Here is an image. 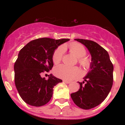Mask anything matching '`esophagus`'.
<instances>
[{
	"instance_id": "obj_1",
	"label": "esophagus",
	"mask_w": 125,
	"mask_h": 125,
	"mask_svg": "<svg viewBox=\"0 0 125 125\" xmlns=\"http://www.w3.org/2000/svg\"><path fill=\"white\" fill-rule=\"evenodd\" d=\"M63 82L64 83H67V84H69V83H71V82H70V81H66V80H63Z\"/></svg>"
}]
</instances>
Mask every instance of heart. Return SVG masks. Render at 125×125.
I'll use <instances>...</instances> for the list:
<instances>
[{"label": "heart", "instance_id": "heart-1", "mask_svg": "<svg viewBox=\"0 0 125 125\" xmlns=\"http://www.w3.org/2000/svg\"><path fill=\"white\" fill-rule=\"evenodd\" d=\"M70 51L75 56L79 58V63L84 68L88 69L91 63L90 58L84 56L86 50L83 45L77 42L71 43L69 46ZM64 52V47L61 46L54 52L52 56L53 62L54 64H58L62 61ZM54 73L56 76L67 81H72L82 74V71L77 67H69L64 64H61L55 67Z\"/></svg>", "mask_w": 125, "mask_h": 125}]
</instances>
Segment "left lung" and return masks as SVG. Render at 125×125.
I'll return each mask as SVG.
<instances>
[{"mask_svg":"<svg viewBox=\"0 0 125 125\" xmlns=\"http://www.w3.org/2000/svg\"><path fill=\"white\" fill-rule=\"evenodd\" d=\"M74 41L86 47L92 58L90 71L84 81L79 82L78 91L71 94V96L77 106L90 109L101 104L109 94L113 84V66L107 52L97 43L81 39Z\"/></svg>","mask_w":125,"mask_h":125,"instance_id":"1","label":"left lung"}]
</instances>
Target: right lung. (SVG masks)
Instances as JSON below:
<instances>
[{
  "instance_id": "1",
  "label": "right lung",
  "mask_w": 125,
  "mask_h": 125,
  "mask_svg": "<svg viewBox=\"0 0 125 125\" xmlns=\"http://www.w3.org/2000/svg\"><path fill=\"white\" fill-rule=\"evenodd\" d=\"M69 40L37 39L30 42L20 51L14 65L15 82L19 94L27 104L41 106L51 100L54 86L62 80L52 74L46 80L41 75L52 68L54 51Z\"/></svg>"
}]
</instances>
